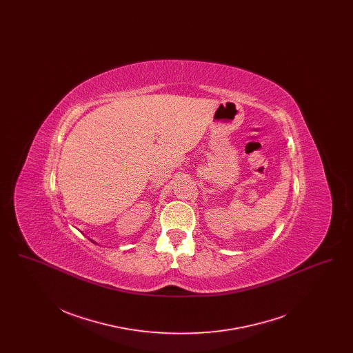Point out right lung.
<instances>
[{
    "label": "right lung",
    "instance_id": "right-lung-1",
    "mask_svg": "<svg viewBox=\"0 0 353 353\" xmlns=\"http://www.w3.org/2000/svg\"><path fill=\"white\" fill-rule=\"evenodd\" d=\"M92 242H94V241H92Z\"/></svg>",
    "mask_w": 353,
    "mask_h": 353
}]
</instances>
